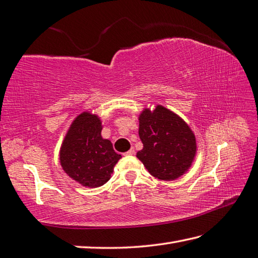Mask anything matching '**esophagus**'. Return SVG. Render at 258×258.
<instances>
[{
	"label": "esophagus",
	"instance_id": "34e87169",
	"mask_svg": "<svg viewBox=\"0 0 258 258\" xmlns=\"http://www.w3.org/2000/svg\"><path fill=\"white\" fill-rule=\"evenodd\" d=\"M134 153H135V150L134 149H131V150L127 151V152H125L124 155H133Z\"/></svg>",
	"mask_w": 258,
	"mask_h": 258
}]
</instances>
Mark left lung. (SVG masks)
<instances>
[{"label": "left lung", "mask_w": 258, "mask_h": 258, "mask_svg": "<svg viewBox=\"0 0 258 258\" xmlns=\"http://www.w3.org/2000/svg\"><path fill=\"white\" fill-rule=\"evenodd\" d=\"M139 135L143 149L136 156L160 180H175L188 171L196 155V138L178 115L158 105L140 115Z\"/></svg>", "instance_id": "obj_1"}]
</instances>
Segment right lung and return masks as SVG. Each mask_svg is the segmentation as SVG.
Instances as JSON below:
<instances>
[{
	"label": "right lung",
	"mask_w": 258,
	"mask_h": 258,
	"mask_svg": "<svg viewBox=\"0 0 258 258\" xmlns=\"http://www.w3.org/2000/svg\"><path fill=\"white\" fill-rule=\"evenodd\" d=\"M100 132V119L85 112L74 120L60 150V163L64 172L89 188L107 182L114 165L122 158Z\"/></svg>",
	"instance_id": "obj_1"
}]
</instances>
